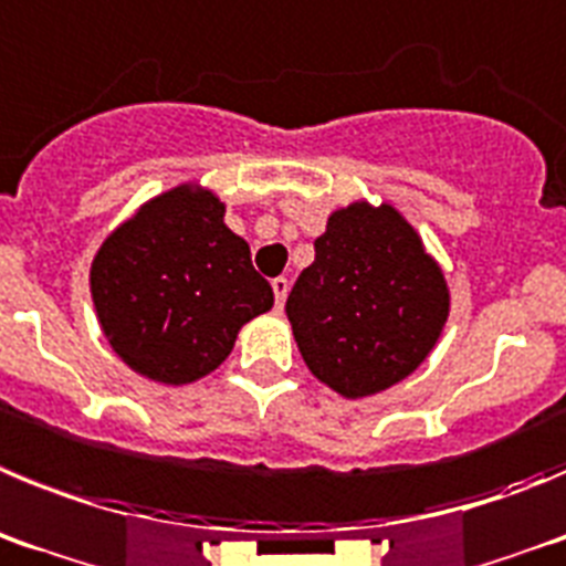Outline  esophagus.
Returning a JSON list of instances; mask_svg holds the SVG:
<instances>
[{"mask_svg":"<svg viewBox=\"0 0 566 566\" xmlns=\"http://www.w3.org/2000/svg\"><path fill=\"white\" fill-rule=\"evenodd\" d=\"M273 295H276V313H282L284 307V298H287V290H290V282L284 276L273 279Z\"/></svg>","mask_w":566,"mask_h":566,"instance_id":"34e87169","label":"esophagus"}]
</instances>
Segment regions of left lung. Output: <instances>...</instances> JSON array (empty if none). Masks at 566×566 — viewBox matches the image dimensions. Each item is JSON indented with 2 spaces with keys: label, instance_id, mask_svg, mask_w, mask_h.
I'll return each mask as SVG.
<instances>
[{
  "label": "left lung",
  "instance_id": "8db88e82",
  "mask_svg": "<svg viewBox=\"0 0 566 566\" xmlns=\"http://www.w3.org/2000/svg\"><path fill=\"white\" fill-rule=\"evenodd\" d=\"M304 364L340 397L378 395L409 378L440 340L451 293L420 233L389 202L335 208L315 262L287 295Z\"/></svg>",
  "mask_w": 566,
  "mask_h": 566
}]
</instances>
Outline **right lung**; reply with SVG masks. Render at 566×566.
Returning <instances> with one entry per match:
<instances>
[{"mask_svg": "<svg viewBox=\"0 0 566 566\" xmlns=\"http://www.w3.org/2000/svg\"><path fill=\"white\" fill-rule=\"evenodd\" d=\"M106 340L132 371L166 386L206 378L239 329L273 307L251 248L211 188L182 182L120 222L90 268Z\"/></svg>", "mask_w": 566, "mask_h": 566, "instance_id": "1", "label": "right lung"}]
</instances>
